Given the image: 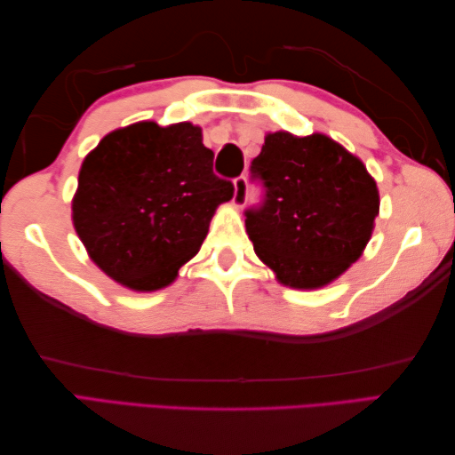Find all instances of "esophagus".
<instances>
[{
	"mask_svg": "<svg viewBox=\"0 0 455 455\" xmlns=\"http://www.w3.org/2000/svg\"><path fill=\"white\" fill-rule=\"evenodd\" d=\"M248 201V181H246V176H238L235 180V197H233V203L236 207H244Z\"/></svg>",
	"mask_w": 455,
	"mask_h": 455,
	"instance_id": "obj_1",
	"label": "esophagus"
}]
</instances>
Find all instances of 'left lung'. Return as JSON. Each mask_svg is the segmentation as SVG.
Listing matches in <instances>:
<instances>
[{"instance_id":"left-lung-1","label":"left lung","mask_w":455,"mask_h":455,"mask_svg":"<svg viewBox=\"0 0 455 455\" xmlns=\"http://www.w3.org/2000/svg\"><path fill=\"white\" fill-rule=\"evenodd\" d=\"M250 173L264 196L244 211L246 233L283 285L323 287L362 256L379 191L360 158L326 134L279 131L267 134Z\"/></svg>"}]
</instances>
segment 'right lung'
Listing matches in <instances>:
<instances>
[{
    "label": "right lung",
    "instance_id": "right-lung-1",
    "mask_svg": "<svg viewBox=\"0 0 455 455\" xmlns=\"http://www.w3.org/2000/svg\"><path fill=\"white\" fill-rule=\"evenodd\" d=\"M215 154L191 123H134L85 156L72 220L90 258L134 291L170 285L197 254L233 181L212 173Z\"/></svg>",
    "mask_w": 455,
    "mask_h": 455
}]
</instances>
